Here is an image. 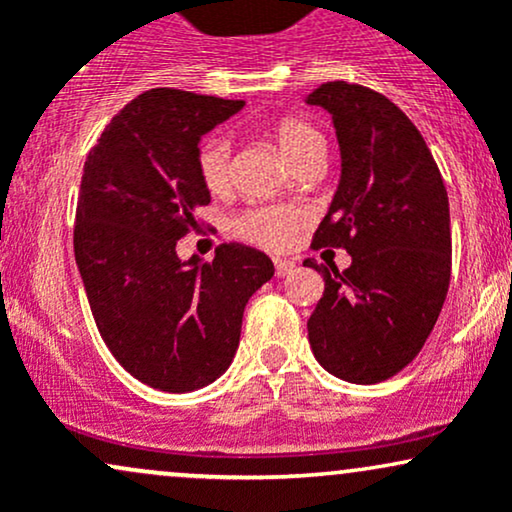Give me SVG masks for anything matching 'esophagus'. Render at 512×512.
<instances>
[{
  "mask_svg": "<svg viewBox=\"0 0 512 512\" xmlns=\"http://www.w3.org/2000/svg\"><path fill=\"white\" fill-rule=\"evenodd\" d=\"M274 269H276V276H286V274H291L293 269H296V262H293V260H281V257H276Z\"/></svg>",
  "mask_w": 512,
  "mask_h": 512,
  "instance_id": "esophagus-1",
  "label": "esophagus"
}]
</instances>
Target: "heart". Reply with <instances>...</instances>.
<instances>
[{
    "mask_svg": "<svg viewBox=\"0 0 512 512\" xmlns=\"http://www.w3.org/2000/svg\"><path fill=\"white\" fill-rule=\"evenodd\" d=\"M276 149L281 156L296 166L305 156L315 151H325L320 132L308 122L279 120L272 129ZM197 175L211 195H223L231 185V144L223 137H209L197 149ZM308 223V211L296 204H264L250 207L233 219V233L248 243L260 245L267 250H286Z\"/></svg>",
    "mask_w": 512,
    "mask_h": 512,
    "instance_id": "obj_1",
    "label": "heart"
}]
</instances>
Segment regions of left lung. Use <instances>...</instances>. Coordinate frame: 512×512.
I'll return each instance as SVG.
<instances>
[{
    "label": "left lung",
    "mask_w": 512,
    "mask_h": 512,
    "mask_svg": "<svg viewBox=\"0 0 512 512\" xmlns=\"http://www.w3.org/2000/svg\"><path fill=\"white\" fill-rule=\"evenodd\" d=\"M308 103L332 115L342 149V180L313 248L351 255L344 272L303 262L325 279L310 349L346 383H383L424 349L448 296V192L421 132L383 93L327 81Z\"/></svg>",
    "instance_id": "obj_1"
}]
</instances>
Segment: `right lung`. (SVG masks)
Wrapping results in <instances>:
<instances>
[{"mask_svg": "<svg viewBox=\"0 0 512 512\" xmlns=\"http://www.w3.org/2000/svg\"><path fill=\"white\" fill-rule=\"evenodd\" d=\"M243 101L151 88L127 103L88 151L74 257L105 346L129 375L163 392L214 383L231 366L250 296L274 276L267 255L221 243L182 262L209 190L197 175L202 134Z\"/></svg>", "mask_w": 512, "mask_h": 512, "instance_id": "add662e5", "label": "right lung"}]
</instances>
